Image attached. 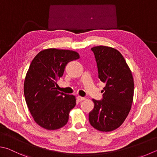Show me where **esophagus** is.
<instances>
[{
    "instance_id": "esophagus-1",
    "label": "esophagus",
    "mask_w": 157,
    "mask_h": 157,
    "mask_svg": "<svg viewBox=\"0 0 157 157\" xmlns=\"http://www.w3.org/2000/svg\"><path fill=\"white\" fill-rule=\"evenodd\" d=\"M85 99H86V98H83V97H81V96H78V97H77V100H78V101H84Z\"/></svg>"
}]
</instances>
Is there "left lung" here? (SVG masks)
Returning a JSON list of instances; mask_svg holds the SVG:
<instances>
[{
  "instance_id": "8db88e82",
  "label": "left lung",
  "mask_w": 157,
  "mask_h": 157,
  "mask_svg": "<svg viewBox=\"0 0 157 157\" xmlns=\"http://www.w3.org/2000/svg\"><path fill=\"white\" fill-rule=\"evenodd\" d=\"M95 55L99 78L105 83L103 98L95 100L89 113L91 126L101 132H110L124 123L132 106L134 79L132 72L121 53L114 48H91Z\"/></svg>"
}]
</instances>
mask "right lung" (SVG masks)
<instances>
[{
	"label": "right lung",
	"mask_w": 157,
	"mask_h": 157,
	"mask_svg": "<svg viewBox=\"0 0 157 157\" xmlns=\"http://www.w3.org/2000/svg\"><path fill=\"white\" fill-rule=\"evenodd\" d=\"M78 58L76 51L52 48L41 51L31 62L24 82L25 101L34 121L44 129L57 130L67 124L75 97L57 90V81L68 62Z\"/></svg>",
	"instance_id": "1"
}]
</instances>
